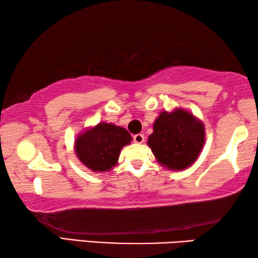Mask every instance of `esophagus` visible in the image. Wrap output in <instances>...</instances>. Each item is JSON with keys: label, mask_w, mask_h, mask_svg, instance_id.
I'll return each mask as SVG.
<instances>
[{"label": "esophagus", "mask_w": 258, "mask_h": 258, "mask_svg": "<svg viewBox=\"0 0 258 258\" xmlns=\"http://www.w3.org/2000/svg\"><path fill=\"white\" fill-rule=\"evenodd\" d=\"M133 141L135 143H143V141H145V135L143 134H135L133 137Z\"/></svg>", "instance_id": "34e87169"}]
</instances>
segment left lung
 <instances>
[{"instance_id":"8db88e82","label":"left lung","mask_w":258,"mask_h":258,"mask_svg":"<svg viewBox=\"0 0 258 258\" xmlns=\"http://www.w3.org/2000/svg\"><path fill=\"white\" fill-rule=\"evenodd\" d=\"M205 142L204 124L182 109L163 111L156 119L148 146L169 169H184L197 159Z\"/></svg>"}]
</instances>
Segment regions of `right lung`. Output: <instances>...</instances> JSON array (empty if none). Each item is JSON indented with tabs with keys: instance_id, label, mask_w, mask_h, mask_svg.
Listing matches in <instances>:
<instances>
[{
	"instance_id": "add662e5",
	"label": "right lung",
	"mask_w": 258,
	"mask_h": 258,
	"mask_svg": "<svg viewBox=\"0 0 258 258\" xmlns=\"http://www.w3.org/2000/svg\"><path fill=\"white\" fill-rule=\"evenodd\" d=\"M131 140L125 128L101 123L77 138L76 155L92 171L106 172L117 164L121 148L128 145Z\"/></svg>"
}]
</instances>
